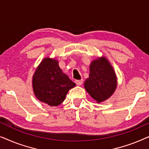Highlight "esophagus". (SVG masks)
Listing matches in <instances>:
<instances>
[{
  "instance_id": "esophagus-1",
  "label": "esophagus",
  "mask_w": 149,
  "mask_h": 149,
  "mask_svg": "<svg viewBox=\"0 0 149 149\" xmlns=\"http://www.w3.org/2000/svg\"><path fill=\"white\" fill-rule=\"evenodd\" d=\"M83 82V79H81V80H76V81H75V83H76L77 85H82Z\"/></svg>"
}]
</instances>
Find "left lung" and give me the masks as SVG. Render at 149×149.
<instances>
[{"mask_svg": "<svg viewBox=\"0 0 149 149\" xmlns=\"http://www.w3.org/2000/svg\"><path fill=\"white\" fill-rule=\"evenodd\" d=\"M89 77L84 87L97 102L109 98L117 87V77L113 67L107 59L101 58L91 62Z\"/></svg>", "mask_w": 149, "mask_h": 149, "instance_id": "8db88e82", "label": "left lung"}]
</instances>
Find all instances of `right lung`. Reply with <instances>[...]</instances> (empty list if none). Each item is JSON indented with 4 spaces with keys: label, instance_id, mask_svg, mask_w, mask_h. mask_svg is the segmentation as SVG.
<instances>
[{
    "label": "right lung",
    "instance_id": "right-lung-1",
    "mask_svg": "<svg viewBox=\"0 0 149 149\" xmlns=\"http://www.w3.org/2000/svg\"><path fill=\"white\" fill-rule=\"evenodd\" d=\"M34 93L38 100L51 107H57L65 100L75 83L64 74L55 59L45 58L32 79Z\"/></svg>",
    "mask_w": 149,
    "mask_h": 149
}]
</instances>
